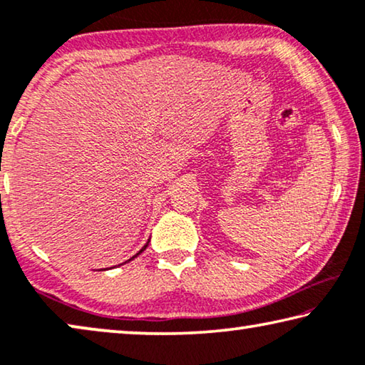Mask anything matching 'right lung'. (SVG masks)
<instances>
[{"instance_id":"add662e5","label":"right lung","mask_w":365,"mask_h":365,"mask_svg":"<svg viewBox=\"0 0 365 365\" xmlns=\"http://www.w3.org/2000/svg\"><path fill=\"white\" fill-rule=\"evenodd\" d=\"M148 246H149V241H148V244H145V246H144V247H143V249H140V251H139V252H138V254H135V255H133V257H130V259H129V260H133V259H134V257H138V255H139V254H140V252H143V251H144V249H145V247H148ZM129 260H126V262H129ZM126 262H124V264H126Z\"/></svg>"}]
</instances>
